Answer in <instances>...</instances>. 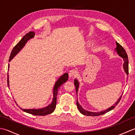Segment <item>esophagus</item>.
<instances>
[{
  "instance_id": "esophagus-1",
  "label": "esophagus",
  "mask_w": 135,
  "mask_h": 135,
  "mask_svg": "<svg viewBox=\"0 0 135 135\" xmlns=\"http://www.w3.org/2000/svg\"><path fill=\"white\" fill-rule=\"evenodd\" d=\"M78 75V71L75 70H72L69 72V76L70 77H75Z\"/></svg>"
}]
</instances>
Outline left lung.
<instances>
[{
  "label": "left lung",
  "mask_w": 135,
  "mask_h": 135,
  "mask_svg": "<svg viewBox=\"0 0 135 135\" xmlns=\"http://www.w3.org/2000/svg\"><path fill=\"white\" fill-rule=\"evenodd\" d=\"M116 45H117V47L115 48V51L118 53V55L121 57L122 58H123L124 59V65H123V67H124V69L125 71L126 74L128 75V55L127 53H126V51L124 49V48L122 47V46L121 45H119L118 42H116ZM74 85H75V89H76V93L77 94V92H78V88H79V82L78 81V80L77 79H75L74 80ZM121 97L122 96L119 97L118 99V101H117L115 104H114L113 105H112L111 107H110V108H108V109L104 111H100V112H97V113H94V112H91V111H89L85 110V109L83 108L81 105L79 104V103L78 102V99H77V101H76V105H77V107H78V110L79 111L80 113L81 114H84L85 115H87V116H99V115H103V114H104L106 113H107V112L110 111L111 110H113L114 108H115V106L118 104V103L119 102L120 100L121 99Z\"/></svg>",
  "instance_id": "obj_1"
}]
</instances>
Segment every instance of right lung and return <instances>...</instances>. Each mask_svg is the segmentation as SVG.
<instances>
[{
    "label": "right lung",
    "instance_id": "add662e5",
    "mask_svg": "<svg viewBox=\"0 0 135 135\" xmlns=\"http://www.w3.org/2000/svg\"><path fill=\"white\" fill-rule=\"evenodd\" d=\"M34 35H35V33H34V32L31 31V32L27 33L26 35H25L23 36V38L21 39V41H20L13 49L9 57V61H10L11 60L13 59V57L15 56L22 48L24 47L25 45L26 44V43L27 42L28 40L33 38ZM8 67L9 68V64H8ZM68 73H65L64 75H62L61 77H60V78L57 80L55 85H54V89H53V99L52 100V102L51 103V104L48 105L46 107L42 108H39V109H23L21 108H21L22 110H23L24 112H26L27 113L32 114V115H35L44 116L46 115H47V114L52 113L54 111V109L56 108V102H57V93H58L59 88H60V86H61V85H62L64 83L66 82V81L68 80ZM7 85L8 86H9V81H8V74H7Z\"/></svg>",
    "mask_w": 135,
    "mask_h": 135
}]
</instances>
